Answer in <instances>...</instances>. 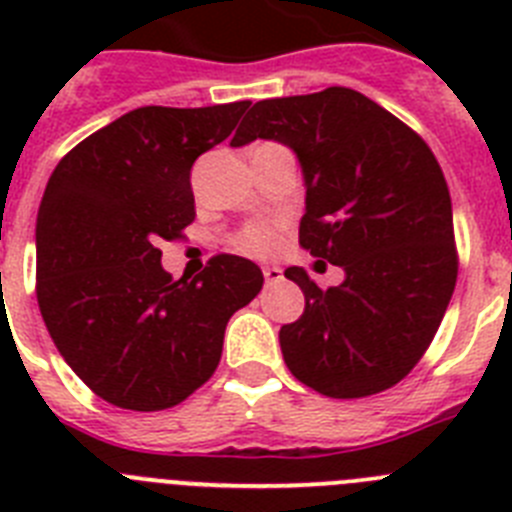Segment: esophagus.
I'll return each mask as SVG.
<instances>
[{
  "mask_svg": "<svg viewBox=\"0 0 512 512\" xmlns=\"http://www.w3.org/2000/svg\"><path fill=\"white\" fill-rule=\"evenodd\" d=\"M264 279L266 284H277L284 279V271L279 266H264Z\"/></svg>",
  "mask_w": 512,
  "mask_h": 512,
  "instance_id": "1",
  "label": "esophagus"
}]
</instances>
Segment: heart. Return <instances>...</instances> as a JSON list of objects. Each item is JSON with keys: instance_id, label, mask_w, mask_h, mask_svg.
<instances>
[{"instance_id": "b5f03b06", "label": "heart", "mask_w": 512, "mask_h": 512, "mask_svg": "<svg viewBox=\"0 0 512 512\" xmlns=\"http://www.w3.org/2000/svg\"><path fill=\"white\" fill-rule=\"evenodd\" d=\"M235 248L248 256H271L279 248V233L271 223H251L235 235Z\"/></svg>"}]
</instances>
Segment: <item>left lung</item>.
Returning a JSON list of instances; mask_svg holds the SVG:
<instances>
[{"instance_id":"8db88e82","label":"left lung","mask_w":512,"mask_h":512,"mask_svg":"<svg viewBox=\"0 0 512 512\" xmlns=\"http://www.w3.org/2000/svg\"><path fill=\"white\" fill-rule=\"evenodd\" d=\"M256 138L297 153L300 246L346 271L328 289L302 266L284 271L305 292L300 320L279 330L289 372L336 400L390 390L431 346L456 287L454 215L436 156L346 87L256 102L230 146Z\"/></svg>"}]
</instances>
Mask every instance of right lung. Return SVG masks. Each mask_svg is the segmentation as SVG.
<instances>
[{"label":"right lung","instance_id":"right-lung-1","mask_svg":"<svg viewBox=\"0 0 512 512\" xmlns=\"http://www.w3.org/2000/svg\"><path fill=\"white\" fill-rule=\"evenodd\" d=\"M246 107H138L48 179L35 225L40 315L76 377L117 408L187 400L215 374L230 315L264 287L259 266L230 253L174 282L158 251L194 220L192 164Z\"/></svg>","mask_w":512,"mask_h":512}]
</instances>
